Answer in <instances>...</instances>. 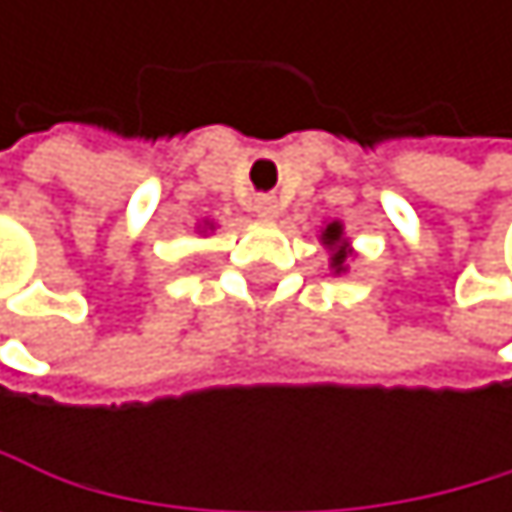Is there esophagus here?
Here are the masks:
<instances>
[{
  "instance_id": "esophagus-1",
  "label": "esophagus",
  "mask_w": 512,
  "mask_h": 512,
  "mask_svg": "<svg viewBox=\"0 0 512 512\" xmlns=\"http://www.w3.org/2000/svg\"><path fill=\"white\" fill-rule=\"evenodd\" d=\"M251 208H254V214H258L261 221H276L279 218V205H276L273 196H258Z\"/></svg>"
}]
</instances>
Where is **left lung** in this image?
<instances>
[{
  "label": "left lung",
  "instance_id": "left-lung-1",
  "mask_svg": "<svg viewBox=\"0 0 512 512\" xmlns=\"http://www.w3.org/2000/svg\"><path fill=\"white\" fill-rule=\"evenodd\" d=\"M319 242L328 248V267L334 270V276H341V273H347L350 270V258H353V245H350V239H347V233H344V224L341 221H328L322 230H319Z\"/></svg>",
  "mask_w": 512,
  "mask_h": 512
}]
</instances>
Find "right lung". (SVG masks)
<instances>
[{
	"label": "right lung",
	"mask_w": 512,
	"mask_h": 512,
	"mask_svg": "<svg viewBox=\"0 0 512 512\" xmlns=\"http://www.w3.org/2000/svg\"><path fill=\"white\" fill-rule=\"evenodd\" d=\"M196 230H199V233H208V230H214V224H211V221H202V224H199Z\"/></svg>",
	"instance_id": "1"
}]
</instances>
